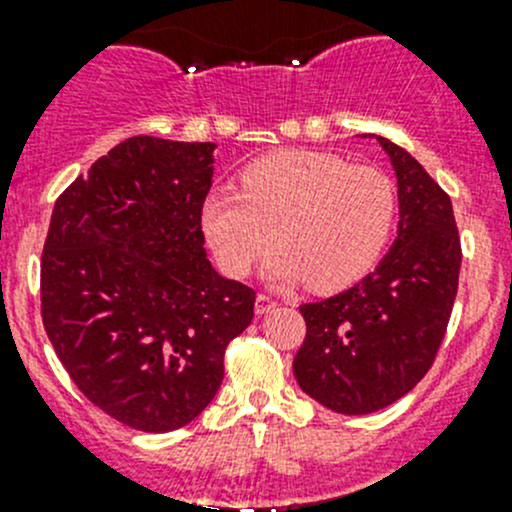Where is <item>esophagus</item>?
<instances>
[{
	"instance_id": "esophagus-1",
	"label": "esophagus",
	"mask_w": 512,
	"mask_h": 512,
	"mask_svg": "<svg viewBox=\"0 0 512 512\" xmlns=\"http://www.w3.org/2000/svg\"><path fill=\"white\" fill-rule=\"evenodd\" d=\"M272 309H277V302L275 299H270V297H265V294H257V299H255V314H267V312H272Z\"/></svg>"
}]
</instances>
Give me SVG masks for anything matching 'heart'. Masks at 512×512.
<instances>
[{
	"mask_svg": "<svg viewBox=\"0 0 512 512\" xmlns=\"http://www.w3.org/2000/svg\"><path fill=\"white\" fill-rule=\"evenodd\" d=\"M396 188L371 165L322 151H277L242 170L240 193H210L200 227L220 270L242 277L272 242V285L339 292L366 275L396 225Z\"/></svg>",
	"mask_w": 512,
	"mask_h": 512,
	"instance_id": "heart-1",
	"label": "heart"
}]
</instances>
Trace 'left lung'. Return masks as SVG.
Returning <instances> with one entry per match:
<instances>
[{"label": "left lung", "instance_id": "1", "mask_svg": "<svg viewBox=\"0 0 512 512\" xmlns=\"http://www.w3.org/2000/svg\"><path fill=\"white\" fill-rule=\"evenodd\" d=\"M376 141L399 185L396 240L354 287L299 307L307 337L292 364L309 399L347 416L386 409L426 376L461 272L451 198L411 153L389 138Z\"/></svg>", "mask_w": 512, "mask_h": 512}]
</instances>
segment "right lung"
Instances as JSON below:
<instances>
[{
  "label": "right lung",
  "instance_id": "right-lung-1",
  "mask_svg": "<svg viewBox=\"0 0 512 512\" xmlns=\"http://www.w3.org/2000/svg\"><path fill=\"white\" fill-rule=\"evenodd\" d=\"M215 143L133 136L56 200L41 255V317L86 399L116 421L165 433L223 384L227 344L255 292L218 275L200 208Z\"/></svg>",
  "mask_w": 512,
  "mask_h": 512
}]
</instances>
